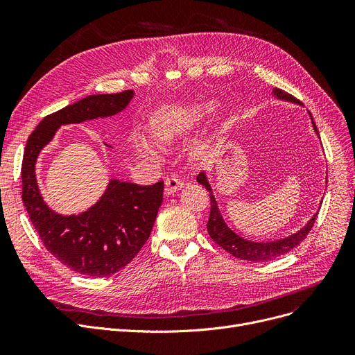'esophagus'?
<instances>
[{"mask_svg": "<svg viewBox=\"0 0 355 355\" xmlns=\"http://www.w3.org/2000/svg\"><path fill=\"white\" fill-rule=\"evenodd\" d=\"M182 187H184V182L177 175H171L165 180V193L166 194H173V193L181 190Z\"/></svg>", "mask_w": 355, "mask_h": 355, "instance_id": "1", "label": "esophagus"}]
</instances>
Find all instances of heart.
<instances>
[{"label": "heart", "instance_id": "1", "mask_svg": "<svg viewBox=\"0 0 355 355\" xmlns=\"http://www.w3.org/2000/svg\"><path fill=\"white\" fill-rule=\"evenodd\" d=\"M211 107L206 103L194 105H168L161 107L153 119V135L157 141L168 144L178 137L190 132L201 122ZM137 149L145 157H157L158 151L155 145L144 135L137 137Z\"/></svg>", "mask_w": 355, "mask_h": 355}]
</instances>
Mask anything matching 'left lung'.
I'll list each match as a JSON object with an SVG mask.
<instances>
[{
	"mask_svg": "<svg viewBox=\"0 0 355 355\" xmlns=\"http://www.w3.org/2000/svg\"><path fill=\"white\" fill-rule=\"evenodd\" d=\"M272 93H273V96H276L277 99L301 105V102L296 98H293L292 95H289V93H286L281 89H273ZM309 118L312 121L315 134L320 135L318 129H316V125L313 122V118L311 115V112H309ZM197 181L201 185H204L206 190L210 193V206L211 207H210V217L207 221V232H209L210 237L216 241L220 248H223L226 252H229L230 254H233L234 257H237L240 260H250V262H268V260H273L279 256L291 252L306 237V234L313 227L316 216H318V211H316L301 230H297L296 233H293L288 237L273 240V241H252V240H248V239H243L241 236H239L226 225L225 218H223V216L218 210L217 201L213 196L211 185L207 180L206 173L201 171L197 175Z\"/></svg>",
	"mask_w": 355,
	"mask_h": 355,
	"instance_id": "8db88e82",
	"label": "left lung"
}]
</instances>
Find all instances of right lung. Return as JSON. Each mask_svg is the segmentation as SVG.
I'll return each mask as SVG.
<instances>
[{
	"label": "right lung",
	"instance_id": "right-lung-1",
	"mask_svg": "<svg viewBox=\"0 0 355 355\" xmlns=\"http://www.w3.org/2000/svg\"><path fill=\"white\" fill-rule=\"evenodd\" d=\"M134 98V90L90 95L47 115L28 137L23 165V202L46 249L69 269L93 277L110 276L139 253L151 234L162 204L164 182L138 185L110 180L103 196L80 214L49 209L35 180L42 149L62 125L114 116Z\"/></svg>",
	"mask_w": 355,
	"mask_h": 355
}]
</instances>
